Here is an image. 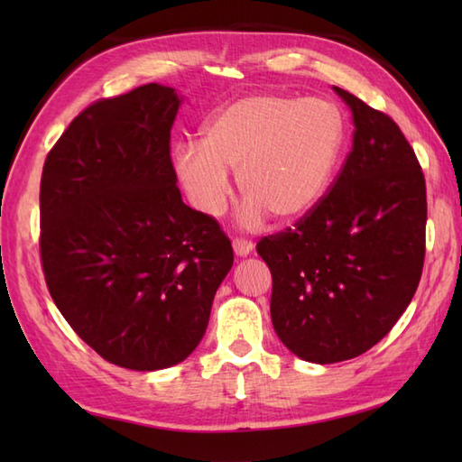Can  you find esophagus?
Returning a JSON list of instances; mask_svg holds the SVG:
<instances>
[{
    "mask_svg": "<svg viewBox=\"0 0 462 462\" xmlns=\"http://www.w3.org/2000/svg\"><path fill=\"white\" fill-rule=\"evenodd\" d=\"M232 246H234V252H236V256H242V258L248 256V254L254 250V244L246 238H236L232 242Z\"/></svg>",
    "mask_w": 462,
    "mask_h": 462,
    "instance_id": "obj_1",
    "label": "esophagus"
}]
</instances>
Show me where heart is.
Masks as SVG:
<instances>
[{
    "mask_svg": "<svg viewBox=\"0 0 462 462\" xmlns=\"http://www.w3.org/2000/svg\"><path fill=\"white\" fill-rule=\"evenodd\" d=\"M346 143L339 109L323 99L248 95L216 111L202 125L200 146L174 152L176 179L199 212L218 218L228 206L236 171L246 199L242 220L260 224L270 214L293 222L323 199Z\"/></svg>",
    "mask_w": 462,
    "mask_h": 462,
    "instance_id": "obj_1",
    "label": "heart"
}]
</instances>
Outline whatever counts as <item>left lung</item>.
I'll use <instances>...</instances> for the list:
<instances>
[{
	"mask_svg": "<svg viewBox=\"0 0 462 462\" xmlns=\"http://www.w3.org/2000/svg\"><path fill=\"white\" fill-rule=\"evenodd\" d=\"M349 106L353 146L316 208L258 242L272 272L278 337L310 363L353 359L387 336L425 262L427 189L397 123L333 87Z\"/></svg>",
	"mask_w": 462,
	"mask_h": 462,
	"instance_id": "left-lung-1",
	"label": "left lung"
}]
</instances>
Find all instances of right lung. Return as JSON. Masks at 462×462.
<instances>
[{"instance_id":"1","label":"right lung","mask_w":462,"mask_h":462,"mask_svg":"<svg viewBox=\"0 0 462 462\" xmlns=\"http://www.w3.org/2000/svg\"><path fill=\"white\" fill-rule=\"evenodd\" d=\"M179 106L159 83L97 101L43 164L39 248L49 293L77 336L125 369L189 357L234 263L218 222L186 206L176 186Z\"/></svg>"}]
</instances>
